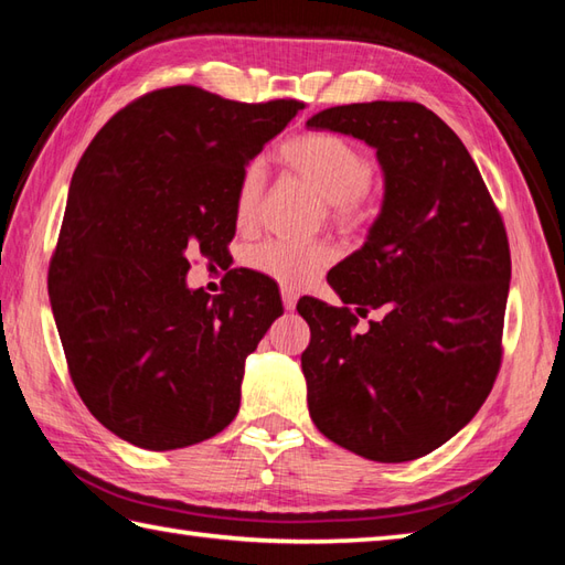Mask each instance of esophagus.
Segmentation results:
<instances>
[{
    "mask_svg": "<svg viewBox=\"0 0 565 565\" xmlns=\"http://www.w3.org/2000/svg\"><path fill=\"white\" fill-rule=\"evenodd\" d=\"M281 301H284L286 310H294L296 301H298V294L294 289H289V286H281Z\"/></svg>",
    "mask_w": 565,
    "mask_h": 565,
    "instance_id": "esophagus-1",
    "label": "esophagus"
}]
</instances>
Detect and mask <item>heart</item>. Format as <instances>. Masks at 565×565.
Masks as SVG:
<instances>
[{
  "instance_id": "1",
  "label": "heart",
  "mask_w": 565,
  "mask_h": 565,
  "mask_svg": "<svg viewBox=\"0 0 565 565\" xmlns=\"http://www.w3.org/2000/svg\"><path fill=\"white\" fill-rule=\"evenodd\" d=\"M286 167L326 203V213L332 223L342 227L364 225L376 211L371 194V164L369 154L338 134H306L291 138L281 148ZM264 191V170L259 162H249L239 174L235 191V215L239 225L257 221ZM332 259L328 245H291L284 239L255 245L247 252V264L269 279L301 286Z\"/></svg>"
}]
</instances>
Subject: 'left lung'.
<instances>
[{
	"mask_svg": "<svg viewBox=\"0 0 565 565\" xmlns=\"http://www.w3.org/2000/svg\"><path fill=\"white\" fill-rule=\"evenodd\" d=\"M306 126L376 148L386 184L364 247L328 274L347 306L298 301L310 326L308 411L322 435L364 459L413 461L471 423L495 383L505 225L459 136L423 104L332 106ZM371 309L384 318L356 333L355 316Z\"/></svg>",
	"mask_w": 565,
	"mask_h": 565,
	"instance_id": "left-lung-1",
	"label": "left lung"
}]
</instances>
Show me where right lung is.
Wrapping results in <instances>:
<instances>
[{"label":"right lung","instance_id":"1","mask_svg":"<svg viewBox=\"0 0 565 565\" xmlns=\"http://www.w3.org/2000/svg\"><path fill=\"white\" fill-rule=\"evenodd\" d=\"M301 109L179 84L130 102L84 150L47 294L70 379L116 437L184 449L237 415L245 359L284 313L279 289L243 271L213 298L191 291L189 255H227L239 174Z\"/></svg>","mask_w":565,"mask_h":565}]
</instances>
